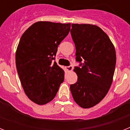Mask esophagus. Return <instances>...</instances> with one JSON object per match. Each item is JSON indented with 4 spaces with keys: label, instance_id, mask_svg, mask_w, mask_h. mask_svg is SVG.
Here are the masks:
<instances>
[{
    "label": "esophagus",
    "instance_id": "esophagus-1",
    "mask_svg": "<svg viewBox=\"0 0 130 130\" xmlns=\"http://www.w3.org/2000/svg\"><path fill=\"white\" fill-rule=\"evenodd\" d=\"M66 70H67L68 72H71V71L73 70V66H66Z\"/></svg>",
    "mask_w": 130,
    "mask_h": 130
}]
</instances>
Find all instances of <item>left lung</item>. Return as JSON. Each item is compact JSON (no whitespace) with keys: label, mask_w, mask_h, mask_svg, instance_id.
Listing matches in <instances>:
<instances>
[{"label":"left lung","mask_w":130,"mask_h":130,"mask_svg":"<svg viewBox=\"0 0 130 130\" xmlns=\"http://www.w3.org/2000/svg\"><path fill=\"white\" fill-rule=\"evenodd\" d=\"M75 43L76 61L73 71L77 81L71 85L72 96L83 108H90L101 102L111 87L116 65L115 47L99 26L72 24L70 30Z\"/></svg>","instance_id":"1"}]
</instances>
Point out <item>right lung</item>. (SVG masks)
Listing matches in <instances>:
<instances>
[{"mask_svg": "<svg viewBox=\"0 0 130 130\" xmlns=\"http://www.w3.org/2000/svg\"><path fill=\"white\" fill-rule=\"evenodd\" d=\"M70 26V23L38 21L21 38L16 68L25 94L35 104L44 105L53 100L64 81V71L53 60Z\"/></svg>", "mask_w": 130, "mask_h": 130, "instance_id": "1", "label": "right lung"}]
</instances>
